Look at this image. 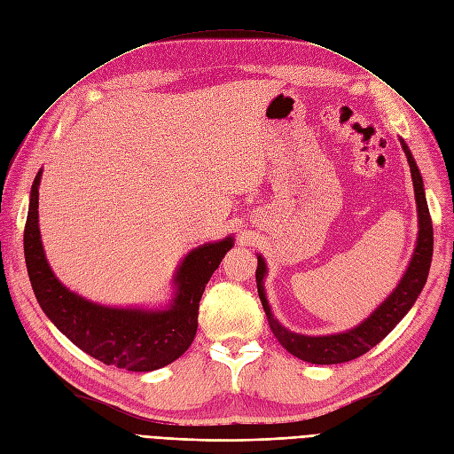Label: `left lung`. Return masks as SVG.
<instances>
[{
	"mask_svg": "<svg viewBox=\"0 0 454 454\" xmlns=\"http://www.w3.org/2000/svg\"><path fill=\"white\" fill-rule=\"evenodd\" d=\"M400 143L405 152V158H408L411 180L415 187V200H417V214H419V239H417L413 257L410 261V267L402 276L400 284L368 319L351 328V331L328 334V336H304V334L287 331L286 326H281L278 323V319H274L267 296H264L262 279L267 276V262H264L261 255H257L255 279H257V291L264 308V314H267L269 325L278 341L291 355L301 358V361H306L311 364H340L364 355L373 346H378V343L402 321V317L411 309V306L415 304L420 291H423L427 284L430 262H432V252H434L432 217H430L427 197H425L423 176H420L417 163L413 160L408 145L403 143V138H400Z\"/></svg>",
	"mask_w": 454,
	"mask_h": 454,
	"instance_id": "1",
	"label": "left lung"
}]
</instances>
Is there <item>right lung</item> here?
Instances as JSON below:
<instances>
[{
  "label": "right lung",
  "instance_id": "add662e5",
  "mask_svg": "<svg viewBox=\"0 0 454 454\" xmlns=\"http://www.w3.org/2000/svg\"><path fill=\"white\" fill-rule=\"evenodd\" d=\"M37 173L29 195L24 255L31 287L43 311L76 348L103 364L152 372L182 356L197 333L199 302L210 276L232 247V237L195 247L175 274L176 294L167 309L111 308L90 302L54 276L39 232Z\"/></svg>",
  "mask_w": 454,
  "mask_h": 454
}]
</instances>
